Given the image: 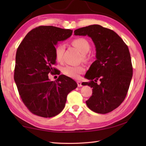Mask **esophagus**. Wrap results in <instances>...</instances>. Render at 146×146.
Listing matches in <instances>:
<instances>
[{"label":"esophagus","mask_w":146,"mask_h":146,"mask_svg":"<svg viewBox=\"0 0 146 146\" xmlns=\"http://www.w3.org/2000/svg\"><path fill=\"white\" fill-rule=\"evenodd\" d=\"M77 85L78 87H80V86H82V83L80 81H77Z\"/></svg>","instance_id":"obj_1"}]
</instances>
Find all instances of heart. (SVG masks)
Returning a JSON list of instances; mask_svg holds the SVG:
<instances>
[{"label":"heart","instance_id":"b5f03b06","mask_svg":"<svg viewBox=\"0 0 146 146\" xmlns=\"http://www.w3.org/2000/svg\"><path fill=\"white\" fill-rule=\"evenodd\" d=\"M72 44L78 49V50L83 54H86L90 49V44L86 39L83 38H78L75 39L72 41ZM64 51V45L63 44H58L54 49V55L56 60L58 61H61L63 59V55ZM84 60L86 58L85 55L83 56ZM85 70V67L80 66H66L63 69V72L66 76L73 78H78L80 74L83 73Z\"/></svg>","mask_w":146,"mask_h":146}]
</instances>
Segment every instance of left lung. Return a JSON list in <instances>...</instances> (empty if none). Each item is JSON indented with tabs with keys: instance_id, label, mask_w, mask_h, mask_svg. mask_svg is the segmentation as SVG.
Returning a JSON list of instances; mask_svg holds the SVG:
<instances>
[{
	"instance_id": "obj_1",
	"label": "left lung",
	"mask_w": 146,
	"mask_h": 146,
	"mask_svg": "<svg viewBox=\"0 0 146 146\" xmlns=\"http://www.w3.org/2000/svg\"><path fill=\"white\" fill-rule=\"evenodd\" d=\"M76 36L91 38L96 48V60L85 78L83 85L92 88V95L86 104L96 113L105 114L115 109L127 94L133 70L128 46L113 31L98 24L76 29ZM94 81H93V80ZM99 79L101 84L96 82Z\"/></svg>"
}]
</instances>
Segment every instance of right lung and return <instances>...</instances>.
<instances>
[{
	"instance_id": "obj_1",
	"label": "right lung",
	"mask_w": 146,
	"mask_h": 146,
	"mask_svg": "<svg viewBox=\"0 0 146 146\" xmlns=\"http://www.w3.org/2000/svg\"><path fill=\"white\" fill-rule=\"evenodd\" d=\"M73 31L52 26L32 29L19 46L15 56L14 81L24 105L36 115L52 117L63 110L68 94L77 87L73 80L60 75L50 81L49 73L57 75L55 46L68 39Z\"/></svg>"
}]
</instances>
